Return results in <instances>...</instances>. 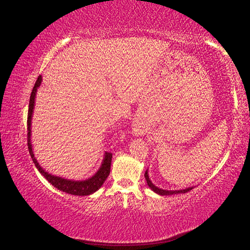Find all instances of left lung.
Listing matches in <instances>:
<instances>
[{
	"label": "left lung",
	"instance_id": "left-lung-1",
	"mask_svg": "<svg viewBox=\"0 0 250 250\" xmlns=\"http://www.w3.org/2000/svg\"><path fill=\"white\" fill-rule=\"evenodd\" d=\"M144 176H146V183H147V186L151 188V189L156 192L157 195H160V196H171V195H177V193H185V192H188L189 190H191L193 187H188V188H185V189H180V190H167V189H162V188H158L157 186H155L152 181L149 180L148 177V172L147 170L146 171V173H144Z\"/></svg>",
	"mask_w": 250,
	"mask_h": 250
}]
</instances>
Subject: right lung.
Instances as JSON below:
<instances>
[{"instance_id": "1", "label": "right lung", "mask_w": 250, "mask_h": 250, "mask_svg": "<svg viewBox=\"0 0 250 250\" xmlns=\"http://www.w3.org/2000/svg\"><path fill=\"white\" fill-rule=\"evenodd\" d=\"M42 81V76H40L37 78L35 85L32 90L30 104H29V112H27V147H29V152L33 159V163L35 164L36 168L41 172V174L45 177L50 184H52L55 188H58L59 190H62L66 193H69V195H74V196L92 195V193L97 191L99 188L103 186L104 181L107 180L108 175L110 174L112 154L108 152L104 153L103 163L96 173L93 176H91L90 179H86L83 181L68 180V179H64V177L50 174L49 172H47L40 164H38L37 159L34 156V153H33V148H32V143H31V125H32V116H33V112H34V107H35L36 92H37V88L41 86Z\"/></svg>"}]
</instances>
